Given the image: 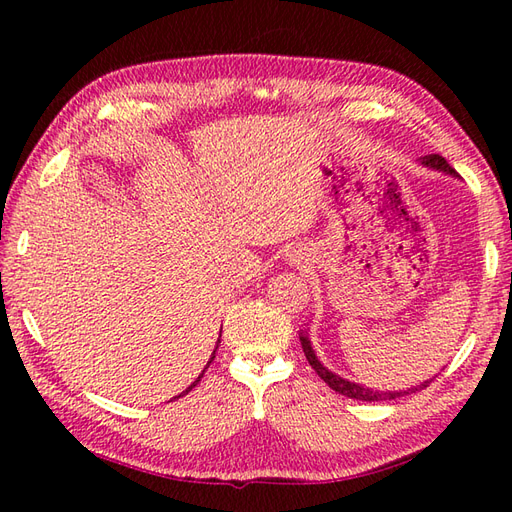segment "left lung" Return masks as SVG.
Listing matches in <instances>:
<instances>
[{"label":"left lung","instance_id":"obj_1","mask_svg":"<svg viewBox=\"0 0 512 512\" xmlns=\"http://www.w3.org/2000/svg\"><path fill=\"white\" fill-rule=\"evenodd\" d=\"M420 162H422L424 167H429V169L444 171V173H449V176H458V173H455V169H453V167L449 165V162L444 160L440 154L422 156V158H420ZM299 339H301L303 354H306L308 363H310V367L314 369V372H317V374L325 380V383H328V387H332L334 391H339V394H343V396H347V398H356V400H365V402L396 400V398L409 396V394H416V391H420V389H424V387H429V383L433 380V378H429V380H424V383H420V385H416V387L400 389V391H378V389H369V387H365V385L352 383V380L341 378L339 374L330 372V369L325 367V365L319 361L317 354H314V350H312V345H310V339H308V334H306V332H301V334H299Z\"/></svg>","mask_w":512,"mask_h":512}]
</instances>
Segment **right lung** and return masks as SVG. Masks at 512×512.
Returning <instances> with one entry per match:
<instances>
[{"label":"right lung","instance_id":"obj_1","mask_svg":"<svg viewBox=\"0 0 512 512\" xmlns=\"http://www.w3.org/2000/svg\"><path fill=\"white\" fill-rule=\"evenodd\" d=\"M215 350H217V347H215ZM213 358H215V352H213V356H211V361H213ZM211 361H209V363H211ZM206 367H209V365H206ZM206 367H204V369H206ZM202 374H204V372H202ZM202 374H200V376H198V380H195V383H193V385H191V387H187V389H184V391H182V394H180V396H184V394H189V391H191V389H193V387H195V385H198V383H200V378H202ZM180 396H178V398H180Z\"/></svg>","mask_w":512,"mask_h":512}]
</instances>
